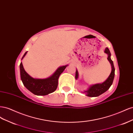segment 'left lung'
I'll use <instances>...</instances> for the list:
<instances>
[{
    "mask_svg": "<svg viewBox=\"0 0 133 133\" xmlns=\"http://www.w3.org/2000/svg\"><path fill=\"white\" fill-rule=\"evenodd\" d=\"M104 53L108 55L107 59L111 64V73L109 76H108V78L104 82L92 84V85L89 87L87 90H84V91H83V93H85L87 96H89V97H96V96H98L102 94L109 89V88L112 85V82H113L115 75V68L113 62L111 59V53L109 49L108 48H106L105 50H104ZM78 77L79 73L78 70L76 69L75 72V79L77 80L78 79Z\"/></svg>",
    "mask_w": 133,
    "mask_h": 133,
    "instance_id": "obj_1",
    "label": "left lung"
}]
</instances>
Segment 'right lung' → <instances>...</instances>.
<instances>
[{
	"label": "right lung",
	"instance_id": "right-lung-1",
	"mask_svg": "<svg viewBox=\"0 0 133 133\" xmlns=\"http://www.w3.org/2000/svg\"><path fill=\"white\" fill-rule=\"evenodd\" d=\"M28 51L24 54L22 60L25 57ZM68 65L59 66L51 76L45 79L33 78L24 69L22 62L20 64L21 78L24 85L32 93L37 95H46L54 92L58 87L60 75Z\"/></svg>",
	"mask_w": 133,
	"mask_h": 133
}]
</instances>
